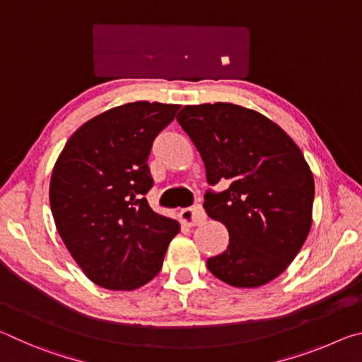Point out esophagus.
Listing matches in <instances>:
<instances>
[{
    "label": "esophagus",
    "mask_w": 362,
    "mask_h": 362,
    "mask_svg": "<svg viewBox=\"0 0 362 362\" xmlns=\"http://www.w3.org/2000/svg\"><path fill=\"white\" fill-rule=\"evenodd\" d=\"M179 217L182 223H185L188 226H196L204 222L206 214L201 206H193V207H187V209H182Z\"/></svg>",
    "instance_id": "esophagus-1"
}]
</instances>
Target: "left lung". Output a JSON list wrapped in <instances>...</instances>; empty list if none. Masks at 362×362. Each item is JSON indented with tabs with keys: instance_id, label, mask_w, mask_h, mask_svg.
<instances>
[{
	"instance_id": "8db88e82",
	"label": "left lung",
	"mask_w": 362,
	"mask_h": 362,
	"mask_svg": "<svg viewBox=\"0 0 362 362\" xmlns=\"http://www.w3.org/2000/svg\"><path fill=\"white\" fill-rule=\"evenodd\" d=\"M206 166L204 209L230 243L207 268L241 289L260 287L291 265L313 222L315 179L297 144L255 110L235 103L187 105L177 115Z\"/></svg>"
}]
</instances>
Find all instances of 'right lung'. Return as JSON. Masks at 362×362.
Wrapping results in <instances>:
<instances>
[{"label":"right lung","instance_id":"1","mask_svg":"<svg viewBox=\"0 0 362 362\" xmlns=\"http://www.w3.org/2000/svg\"><path fill=\"white\" fill-rule=\"evenodd\" d=\"M180 105L132 102L110 108L65 144L49 185L57 231L97 286L134 291L159 273L177 220L151 209L148 155Z\"/></svg>","mask_w":362,"mask_h":362}]
</instances>
